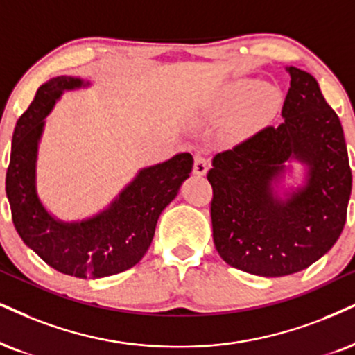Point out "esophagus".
I'll return each instance as SVG.
<instances>
[{
  "mask_svg": "<svg viewBox=\"0 0 355 355\" xmlns=\"http://www.w3.org/2000/svg\"><path fill=\"white\" fill-rule=\"evenodd\" d=\"M209 169V161L207 157L202 156V155H196L194 157V174L196 176H205V173H207Z\"/></svg>",
  "mask_w": 355,
  "mask_h": 355,
  "instance_id": "34e87169",
  "label": "esophagus"
}]
</instances>
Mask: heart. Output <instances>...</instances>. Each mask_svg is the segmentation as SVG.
Here are the masks:
<instances>
[{
  "label": "heart",
  "mask_w": 355,
  "mask_h": 355,
  "mask_svg": "<svg viewBox=\"0 0 355 355\" xmlns=\"http://www.w3.org/2000/svg\"><path fill=\"white\" fill-rule=\"evenodd\" d=\"M275 98L277 94L270 85L240 78L229 82L218 92L217 112L229 120L239 118L243 130H252L268 118Z\"/></svg>",
  "instance_id": "b5f03b06"
}]
</instances>
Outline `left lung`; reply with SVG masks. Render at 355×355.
Here are the masks:
<instances>
[{"label":"left lung","instance_id":"left-lung-1","mask_svg":"<svg viewBox=\"0 0 355 355\" xmlns=\"http://www.w3.org/2000/svg\"><path fill=\"white\" fill-rule=\"evenodd\" d=\"M286 72L282 123L218 153L207 174L218 255L258 277L296 273L326 255L344 229L352 191L339 116L311 73Z\"/></svg>","mask_w":355,"mask_h":355}]
</instances>
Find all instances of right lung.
<instances>
[{"instance_id":"1","label":"right lung","mask_w":355,"mask_h":355,"mask_svg":"<svg viewBox=\"0 0 355 355\" xmlns=\"http://www.w3.org/2000/svg\"><path fill=\"white\" fill-rule=\"evenodd\" d=\"M89 78L52 77L39 87L12 133L6 198L12 224L23 242L52 268L77 278H103L138 263L150 248L161 212L189 178V153L138 169L135 178L102 211L62 220L37 192V157L46 118L65 92L89 89Z\"/></svg>"}]
</instances>
